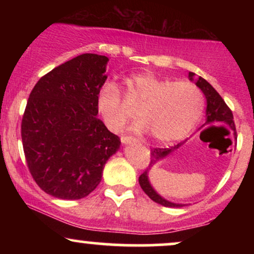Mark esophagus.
Wrapping results in <instances>:
<instances>
[{
  "mask_svg": "<svg viewBox=\"0 0 254 254\" xmlns=\"http://www.w3.org/2000/svg\"><path fill=\"white\" fill-rule=\"evenodd\" d=\"M122 143H123L124 145H127V144H132V143H136V139L133 138V137L123 136V137H122Z\"/></svg>",
  "mask_w": 254,
  "mask_h": 254,
  "instance_id": "34e87169",
  "label": "esophagus"
}]
</instances>
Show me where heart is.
<instances>
[{"instance_id":"obj_1","label":"heart","mask_w":254,"mask_h":254,"mask_svg":"<svg viewBox=\"0 0 254 254\" xmlns=\"http://www.w3.org/2000/svg\"><path fill=\"white\" fill-rule=\"evenodd\" d=\"M127 97L138 105L141 117L131 125L136 133L151 131L160 143H170L188 135L203 110V95L193 83L162 78L153 72H138L127 80ZM97 109L111 131H119L129 118L119 87L107 81L99 89Z\"/></svg>"}]
</instances>
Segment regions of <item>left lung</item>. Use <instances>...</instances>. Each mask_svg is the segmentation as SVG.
I'll list each match as a JSON object with an SVG mask.
<instances>
[{"label": "left lung", "mask_w": 254, "mask_h": 254, "mask_svg": "<svg viewBox=\"0 0 254 254\" xmlns=\"http://www.w3.org/2000/svg\"><path fill=\"white\" fill-rule=\"evenodd\" d=\"M189 80L194 82V84L203 92L204 97L206 100V110H205V123L203 124V127L205 125H224V127H229L233 131V135L234 138L237 139V132H235V125H234V119H233V113L229 110V107L227 106L226 103L221 95L215 90L214 87L206 80H204L203 77L196 76L194 72H189ZM186 142V141H185ZM178 143L174 147L167 148V149H160V148H155L154 150H151V162L149 168H147L143 174H141V177L138 178V183L141 185L142 190L145 192L148 197L151 200L157 204H161V205L167 206V208H182V206L188 205V204L183 203H174L171 200L166 199L165 197H162L161 194L157 193L155 189L151 185L149 180V172L154 165H156L159 161L166 159L168 155H171L174 150L179 149L182 145L185 143Z\"/></svg>", "instance_id": "1"}]
</instances>
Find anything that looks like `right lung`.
Returning a JSON list of instances; mask_svg holds the SVG:
<instances>
[{"label": "right lung", "instance_id": "obj_1", "mask_svg": "<svg viewBox=\"0 0 254 254\" xmlns=\"http://www.w3.org/2000/svg\"><path fill=\"white\" fill-rule=\"evenodd\" d=\"M109 61L80 55L40 78L28 98L21 123L26 161L38 186L58 199L88 196L121 148L119 137L97 117Z\"/></svg>", "mask_w": 254, "mask_h": 254}]
</instances>
